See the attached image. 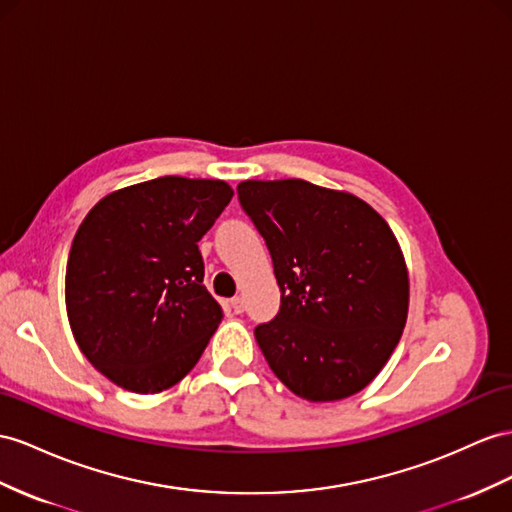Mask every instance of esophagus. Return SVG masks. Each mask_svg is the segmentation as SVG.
<instances>
[{
	"mask_svg": "<svg viewBox=\"0 0 512 512\" xmlns=\"http://www.w3.org/2000/svg\"><path fill=\"white\" fill-rule=\"evenodd\" d=\"M229 305H231L233 313H242V311H244V298H242V296H233V298L229 300Z\"/></svg>",
	"mask_w": 512,
	"mask_h": 512,
	"instance_id": "obj_1",
	"label": "esophagus"
}]
</instances>
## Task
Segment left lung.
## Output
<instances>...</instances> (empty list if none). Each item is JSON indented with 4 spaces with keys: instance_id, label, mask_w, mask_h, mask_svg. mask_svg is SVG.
I'll list each match as a JSON object with an SVG mask.
<instances>
[{
    "instance_id": "1",
    "label": "left lung",
    "mask_w": 512,
    "mask_h": 512,
    "mask_svg": "<svg viewBox=\"0 0 512 512\" xmlns=\"http://www.w3.org/2000/svg\"><path fill=\"white\" fill-rule=\"evenodd\" d=\"M238 196L281 290L277 318L255 329L270 370L309 402L355 396L406 324L409 272L396 235L355 194L303 179L242 181Z\"/></svg>"
}]
</instances>
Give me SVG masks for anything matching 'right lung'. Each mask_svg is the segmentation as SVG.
I'll list each match as a JSON object with an SVG mask.
<instances>
[{
	"instance_id": "obj_1",
	"label": "right lung",
	"mask_w": 512,
	"mask_h": 512,
	"mask_svg": "<svg viewBox=\"0 0 512 512\" xmlns=\"http://www.w3.org/2000/svg\"><path fill=\"white\" fill-rule=\"evenodd\" d=\"M233 190L220 179L157 177L90 209L67 261V316L95 368L134 393L177 385L222 309L203 285L199 240Z\"/></svg>"
}]
</instances>
